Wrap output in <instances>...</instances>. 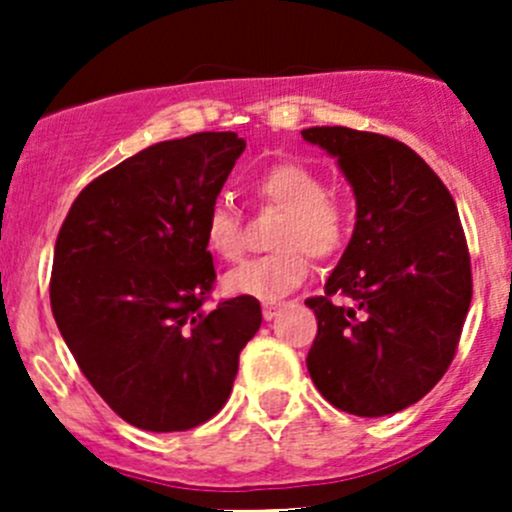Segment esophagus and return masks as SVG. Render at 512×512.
<instances>
[{"label": "esophagus", "instance_id": "34e87169", "mask_svg": "<svg viewBox=\"0 0 512 512\" xmlns=\"http://www.w3.org/2000/svg\"><path fill=\"white\" fill-rule=\"evenodd\" d=\"M280 309H282V304H277V302H262V317L270 322V319H275L277 314H280Z\"/></svg>", "mask_w": 512, "mask_h": 512}]
</instances>
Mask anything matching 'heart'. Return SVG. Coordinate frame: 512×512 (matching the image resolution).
<instances>
[{
  "mask_svg": "<svg viewBox=\"0 0 512 512\" xmlns=\"http://www.w3.org/2000/svg\"><path fill=\"white\" fill-rule=\"evenodd\" d=\"M252 198L260 208L282 210L272 230L270 255L255 257L225 277L235 294L275 302L309 275V257L329 260L347 247L354 215L347 200L327 193L322 175L297 160L272 163L252 180ZM203 242L215 257L237 262L245 255V227L235 208L215 203L203 218Z\"/></svg>",
  "mask_w": 512,
  "mask_h": 512,
  "instance_id": "heart-1",
  "label": "heart"
}]
</instances>
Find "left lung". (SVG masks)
Returning a JSON list of instances; mask_svg holds the SVG:
<instances>
[{
  "mask_svg": "<svg viewBox=\"0 0 512 512\" xmlns=\"http://www.w3.org/2000/svg\"><path fill=\"white\" fill-rule=\"evenodd\" d=\"M302 136L337 156L356 195L352 240L322 297L307 299L317 317L309 376L339 411L396 414L446 374L471 307L456 200L396 138L344 126L304 128Z\"/></svg>",
  "mask_w": 512,
  "mask_h": 512,
  "instance_id": "left-lung-1",
  "label": "left lung"
}]
</instances>
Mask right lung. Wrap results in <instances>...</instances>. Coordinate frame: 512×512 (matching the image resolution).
I'll return each mask as SVG.
<instances>
[{
    "mask_svg": "<svg viewBox=\"0 0 512 512\" xmlns=\"http://www.w3.org/2000/svg\"><path fill=\"white\" fill-rule=\"evenodd\" d=\"M242 151L230 131L143 148L81 190L56 237V327L98 396L143 431L218 414L262 324L245 294L205 307L218 275L203 218Z\"/></svg>",
    "mask_w": 512,
    "mask_h": 512,
    "instance_id": "right-lung-1",
    "label": "right lung"
}]
</instances>
